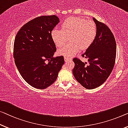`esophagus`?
Wrapping results in <instances>:
<instances>
[{
  "label": "esophagus",
  "instance_id": "1",
  "mask_svg": "<svg viewBox=\"0 0 128 128\" xmlns=\"http://www.w3.org/2000/svg\"><path fill=\"white\" fill-rule=\"evenodd\" d=\"M64 58L65 62H67V61H68V60H71V58H68V57H66V56H64Z\"/></svg>",
  "mask_w": 128,
  "mask_h": 128
}]
</instances>
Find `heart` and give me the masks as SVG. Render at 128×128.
Listing matches in <instances>:
<instances>
[{
    "label": "heart",
    "mask_w": 128,
    "mask_h": 128,
    "mask_svg": "<svg viewBox=\"0 0 128 128\" xmlns=\"http://www.w3.org/2000/svg\"><path fill=\"white\" fill-rule=\"evenodd\" d=\"M97 33L96 24L91 20H87L79 17L67 18L62 24V29L55 28L51 32V37L57 46L61 47L58 50L59 55L72 57L80 49H86L94 42Z\"/></svg>",
    "instance_id": "heart-1"
}]
</instances>
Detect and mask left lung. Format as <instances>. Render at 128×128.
<instances>
[{"instance_id": "8db88e82", "label": "left lung", "mask_w": 128, "mask_h": 128, "mask_svg": "<svg viewBox=\"0 0 128 128\" xmlns=\"http://www.w3.org/2000/svg\"><path fill=\"white\" fill-rule=\"evenodd\" d=\"M97 33L94 42L82 56L88 63L73 59L75 66L73 74L80 84L87 89H94L106 80L113 69L116 57V42L110 28L93 18Z\"/></svg>"}]
</instances>
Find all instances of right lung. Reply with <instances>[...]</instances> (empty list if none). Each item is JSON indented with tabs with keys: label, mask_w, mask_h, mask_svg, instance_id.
<instances>
[{
	"label": "right lung",
	"mask_w": 128,
	"mask_h": 128,
	"mask_svg": "<svg viewBox=\"0 0 128 128\" xmlns=\"http://www.w3.org/2000/svg\"><path fill=\"white\" fill-rule=\"evenodd\" d=\"M59 22L56 15L38 17L23 26L15 37V65L24 80L34 88L45 89L52 84L64 64L62 56L53 57L56 48L51 32Z\"/></svg>",
	"instance_id": "1"
}]
</instances>
